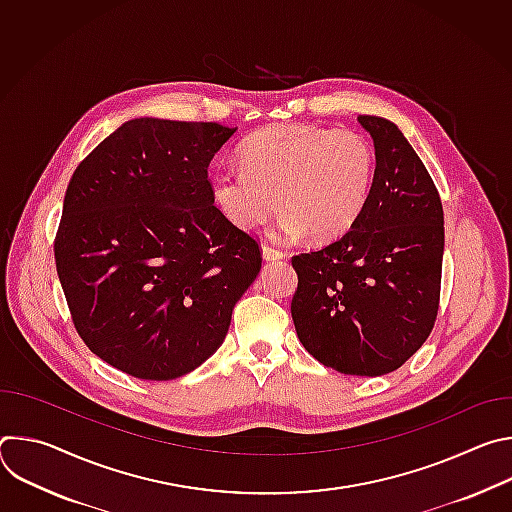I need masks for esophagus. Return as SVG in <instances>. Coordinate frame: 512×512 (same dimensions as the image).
Here are the masks:
<instances>
[{
    "instance_id": "esophagus-1",
    "label": "esophagus",
    "mask_w": 512,
    "mask_h": 512,
    "mask_svg": "<svg viewBox=\"0 0 512 512\" xmlns=\"http://www.w3.org/2000/svg\"><path fill=\"white\" fill-rule=\"evenodd\" d=\"M261 251H263V259H265V261H279V259H285V253L279 251V249H275V247H271V245H263Z\"/></svg>"
}]
</instances>
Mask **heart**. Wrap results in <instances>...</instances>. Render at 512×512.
<instances>
[{"label": "heart", "instance_id": "heart-1", "mask_svg": "<svg viewBox=\"0 0 512 512\" xmlns=\"http://www.w3.org/2000/svg\"><path fill=\"white\" fill-rule=\"evenodd\" d=\"M375 166L373 143L354 129L279 125L247 137L241 168L216 170L210 192L237 229H257L279 206V235L324 243L358 221Z\"/></svg>", "mask_w": 512, "mask_h": 512}]
</instances>
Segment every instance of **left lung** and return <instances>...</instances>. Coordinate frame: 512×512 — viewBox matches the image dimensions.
<instances>
[{
    "label": "left lung",
    "mask_w": 512,
    "mask_h": 512,
    "mask_svg": "<svg viewBox=\"0 0 512 512\" xmlns=\"http://www.w3.org/2000/svg\"><path fill=\"white\" fill-rule=\"evenodd\" d=\"M375 143V182L338 241L291 259V318L304 348L344 375L397 371L433 330L440 308L444 208L423 162L383 117L360 115Z\"/></svg>",
    "instance_id": "obj_1"
}]
</instances>
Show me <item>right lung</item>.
I'll return each mask as SVG.
<instances>
[{"instance_id": "add662e5", "label": "right lung", "mask_w": 512, "mask_h": 512, "mask_svg": "<svg viewBox=\"0 0 512 512\" xmlns=\"http://www.w3.org/2000/svg\"><path fill=\"white\" fill-rule=\"evenodd\" d=\"M235 131L131 119L68 182L54 259L72 322L91 352L135 379L200 367L259 275V243L210 192L208 164Z\"/></svg>"}]
</instances>
